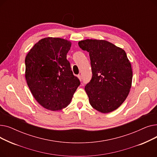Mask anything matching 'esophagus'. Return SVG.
<instances>
[{
  "label": "esophagus",
  "instance_id": "1",
  "mask_svg": "<svg viewBox=\"0 0 157 157\" xmlns=\"http://www.w3.org/2000/svg\"><path fill=\"white\" fill-rule=\"evenodd\" d=\"M78 78H79V79L80 81H81V79H82V77H81V76L80 75V74H79V75H78Z\"/></svg>",
  "mask_w": 157,
  "mask_h": 157
}]
</instances>
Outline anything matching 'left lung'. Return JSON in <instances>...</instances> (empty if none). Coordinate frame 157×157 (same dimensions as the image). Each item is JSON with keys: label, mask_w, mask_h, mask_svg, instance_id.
I'll use <instances>...</instances> for the list:
<instances>
[{"label": "left lung", "mask_w": 157, "mask_h": 157, "mask_svg": "<svg viewBox=\"0 0 157 157\" xmlns=\"http://www.w3.org/2000/svg\"><path fill=\"white\" fill-rule=\"evenodd\" d=\"M89 53L92 78L85 87L90 105L97 111H114L127 97L132 69L125 52L105 40L86 39L78 43Z\"/></svg>", "instance_id": "obj_1"}]
</instances>
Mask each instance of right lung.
Listing matches in <instances>:
<instances>
[{
	"label": "right lung",
	"instance_id": "obj_1",
	"mask_svg": "<svg viewBox=\"0 0 157 157\" xmlns=\"http://www.w3.org/2000/svg\"><path fill=\"white\" fill-rule=\"evenodd\" d=\"M71 46L66 39L46 37L35 44L26 56L29 88L37 102L48 110L66 108L80 85L67 60Z\"/></svg>",
	"mask_w": 157,
	"mask_h": 157
}]
</instances>
